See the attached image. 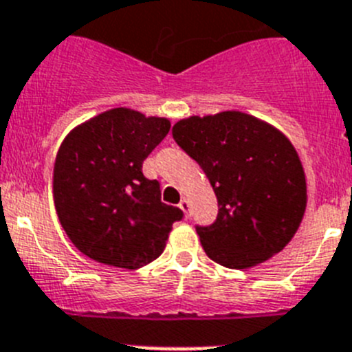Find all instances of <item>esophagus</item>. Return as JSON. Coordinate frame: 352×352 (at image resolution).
Wrapping results in <instances>:
<instances>
[{
	"label": "esophagus",
	"instance_id": "obj_1",
	"mask_svg": "<svg viewBox=\"0 0 352 352\" xmlns=\"http://www.w3.org/2000/svg\"><path fill=\"white\" fill-rule=\"evenodd\" d=\"M179 208H182V211L185 213L186 219H188V217H190V201H188V199H182Z\"/></svg>",
	"mask_w": 352,
	"mask_h": 352
}]
</instances>
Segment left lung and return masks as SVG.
Returning <instances> with one entry per match:
<instances>
[{
  "label": "left lung",
  "mask_w": 352,
  "mask_h": 352,
  "mask_svg": "<svg viewBox=\"0 0 352 352\" xmlns=\"http://www.w3.org/2000/svg\"><path fill=\"white\" fill-rule=\"evenodd\" d=\"M173 138L201 166L219 201L217 220L195 226L210 259L247 270L291 241L307 206V183L284 133L250 114L226 111L178 121Z\"/></svg>",
  "instance_id": "obj_1"
}]
</instances>
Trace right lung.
<instances>
[{
  "label": "right lung",
  "instance_id": "right-lung-1",
  "mask_svg": "<svg viewBox=\"0 0 352 352\" xmlns=\"http://www.w3.org/2000/svg\"><path fill=\"white\" fill-rule=\"evenodd\" d=\"M170 129L166 118L118 107L76 126L54 164V204L61 227L84 256L138 270L160 256L179 208L160 201V183L142 162Z\"/></svg>",
  "mask_w": 352,
  "mask_h": 352
}]
</instances>
